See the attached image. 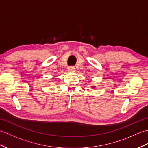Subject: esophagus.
Returning a JSON list of instances; mask_svg holds the SVG:
<instances>
[{
	"instance_id": "1",
	"label": "esophagus",
	"mask_w": 148,
	"mask_h": 148,
	"mask_svg": "<svg viewBox=\"0 0 148 148\" xmlns=\"http://www.w3.org/2000/svg\"><path fill=\"white\" fill-rule=\"evenodd\" d=\"M68 71L69 72H75V67H70L68 69Z\"/></svg>"
}]
</instances>
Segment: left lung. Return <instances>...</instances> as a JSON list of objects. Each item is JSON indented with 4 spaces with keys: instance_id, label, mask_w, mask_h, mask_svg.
I'll return each instance as SVG.
<instances>
[{
    "instance_id": "8db88e82",
    "label": "left lung",
    "mask_w": 148,
    "mask_h": 148,
    "mask_svg": "<svg viewBox=\"0 0 148 148\" xmlns=\"http://www.w3.org/2000/svg\"><path fill=\"white\" fill-rule=\"evenodd\" d=\"M92 88H95V86H92Z\"/></svg>"
}]
</instances>
